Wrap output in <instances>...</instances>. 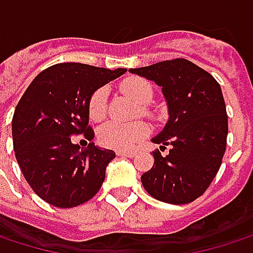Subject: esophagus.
<instances>
[{
    "instance_id": "esophagus-1",
    "label": "esophagus",
    "mask_w": 253,
    "mask_h": 253,
    "mask_svg": "<svg viewBox=\"0 0 253 253\" xmlns=\"http://www.w3.org/2000/svg\"><path fill=\"white\" fill-rule=\"evenodd\" d=\"M117 155H119V157H128V158H130V157L134 155V152H133V151H123V149H119V151H117Z\"/></svg>"
}]
</instances>
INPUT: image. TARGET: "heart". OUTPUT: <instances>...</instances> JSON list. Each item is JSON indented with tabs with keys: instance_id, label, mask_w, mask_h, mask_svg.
Instances as JSON below:
<instances>
[{
	"instance_id": "b5f03b06",
	"label": "heart",
	"mask_w": 253,
	"mask_h": 253,
	"mask_svg": "<svg viewBox=\"0 0 253 253\" xmlns=\"http://www.w3.org/2000/svg\"><path fill=\"white\" fill-rule=\"evenodd\" d=\"M120 89L127 96L134 99L137 104H148L152 99L154 89L152 84L142 77H130L126 79L122 84ZM140 111L143 114H149V110L142 105ZM87 113L90 120L93 122H101L107 116V89L99 87L96 89L89 101H87ZM151 133V128L148 123L137 120L131 123H117V122H110L99 128L98 131V139L101 145L111 148V149H131L137 143H140L143 139H146Z\"/></svg>"
}]
</instances>
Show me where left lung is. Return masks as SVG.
I'll use <instances>...</instances> for the list:
<instances>
[{
	"instance_id": "8db88e82",
	"label": "left lung",
	"mask_w": 253,
	"mask_h": 253,
	"mask_svg": "<svg viewBox=\"0 0 253 253\" xmlns=\"http://www.w3.org/2000/svg\"><path fill=\"white\" fill-rule=\"evenodd\" d=\"M163 87L169 122L152 139L154 166L140 180L146 192L167 204L193 202L217 176L227 145V111L218 82L189 60L176 58L130 69Z\"/></svg>"
}]
</instances>
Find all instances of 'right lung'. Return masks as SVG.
Here are the masks:
<instances>
[{"label": "right lung", "mask_w": 253, "mask_h": 253, "mask_svg": "<svg viewBox=\"0 0 253 253\" xmlns=\"http://www.w3.org/2000/svg\"><path fill=\"white\" fill-rule=\"evenodd\" d=\"M126 69H101L61 63L41 72L26 89L13 116V146L19 167L33 192L57 208H73L92 199L105 180L114 151L72 142L92 140L87 101Z\"/></svg>", "instance_id": "1"}]
</instances>
